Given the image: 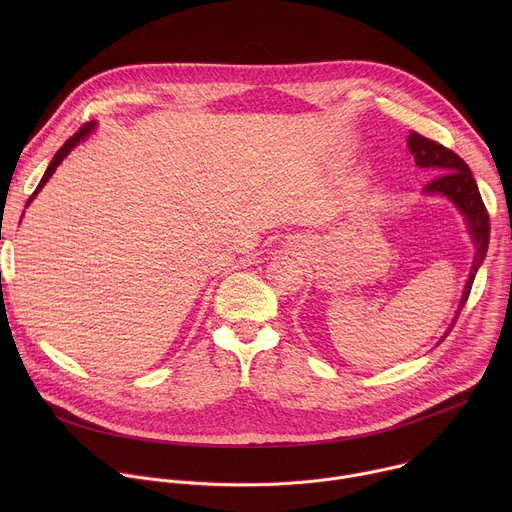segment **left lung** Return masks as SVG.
<instances>
[{
  "label": "left lung",
  "instance_id": "1",
  "mask_svg": "<svg viewBox=\"0 0 512 512\" xmlns=\"http://www.w3.org/2000/svg\"><path fill=\"white\" fill-rule=\"evenodd\" d=\"M407 145H409V150L415 158V164L419 168H435L437 172H442L440 176H435L431 182H427L423 190L427 194L448 196L462 210V214L466 216V221H468V227H470L474 247H476V255H474L472 269H470V279L466 281L464 294H462V300H460V310L456 312V320H458L462 308L468 302L476 271L482 265V261L486 257V251H488V239H490L488 210L482 202L480 190L476 186V180H474L468 164L458 154H454L450 148H446V145H442V143L423 137L417 131H411V135L407 139ZM456 320H454V324H456ZM454 324L450 326V330L454 328ZM450 330L446 332V336L450 334ZM444 338L440 342H444Z\"/></svg>",
  "mask_w": 512,
  "mask_h": 512
}]
</instances>
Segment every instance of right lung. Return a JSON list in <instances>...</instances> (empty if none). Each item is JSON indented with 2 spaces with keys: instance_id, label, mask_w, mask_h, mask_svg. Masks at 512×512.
<instances>
[{
  "instance_id": "right-lung-1",
  "label": "right lung",
  "mask_w": 512,
  "mask_h": 512,
  "mask_svg": "<svg viewBox=\"0 0 512 512\" xmlns=\"http://www.w3.org/2000/svg\"><path fill=\"white\" fill-rule=\"evenodd\" d=\"M93 127H95V123H85V125H83V127H81V129H79V131H77L75 135H72V137H68V139L64 141V145H62V148H60V150H58V152L54 154V158H52L50 166L46 168V172H44V176H42L40 184L36 186V190H34V192H32V196L28 198V204H30V202L34 200V196H36V194L40 192V188H42V186H44V184L48 182V178H50V176L54 174V170L58 168V164H60V162H62V160H64V158H66V156L70 154V150H72V148H75V145H77L79 141H83V139H85V137H87V135H89V133L93 131ZM28 204H26V206H28Z\"/></svg>"
}]
</instances>
